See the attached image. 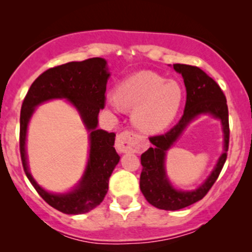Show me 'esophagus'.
Instances as JSON below:
<instances>
[{"instance_id": "esophagus-1", "label": "esophagus", "mask_w": 252, "mask_h": 252, "mask_svg": "<svg viewBox=\"0 0 252 252\" xmlns=\"http://www.w3.org/2000/svg\"><path fill=\"white\" fill-rule=\"evenodd\" d=\"M137 144V135L131 130H126L117 135L116 148L120 153L132 152Z\"/></svg>"}]
</instances>
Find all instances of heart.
<instances>
[{
    "label": "heart",
    "mask_w": 252,
    "mask_h": 252,
    "mask_svg": "<svg viewBox=\"0 0 252 252\" xmlns=\"http://www.w3.org/2000/svg\"><path fill=\"white\" fill-rule=\"evenodd\" d=\"M108 102L115 109H134L132 121L137 128L156 132L172 123L182 102V89L174 80L140 72L123 80L116 89V97Z\"/></svg>",
    "instance_id": "1"
}]
</instances>
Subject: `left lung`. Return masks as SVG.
<instances>
[{
	"mask_svg": "<svg viewBox=\"0 0 252 252\" xmlns=\"http://www.w3.org/2000/svg\"><path fill=\"white\" fill-rule=\"evenodd\" d=\"M173 67L182 74L186 86L187 97L184 115L180 121L167 132L150 136L149 141L153 147L141 155L142 172L140 176V189L147 201L158 209L168 211H176L189 206L201 200L209 193L226 161L230 141L226 97L220 86L206 72L196 66L174 63ZM201 113H210L222 121L224 131V153L213 174L198 190L192 192H181L173 189L166 179L164 172V156L190 121Z\"/></svg>",
	"mask_w": 252,
	"mask_h": 252,
	"instance_id": "8db88e82",
	"label": "left lung"
}]
</instances>
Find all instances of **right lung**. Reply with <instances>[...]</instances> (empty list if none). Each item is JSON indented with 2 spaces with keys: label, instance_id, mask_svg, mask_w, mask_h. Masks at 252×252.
<instances>
[{
  "label": "right lung",
  "instance_id": "1",
  "mask_svg": "<svg viewBox=\"0 0 252 252\" xmlns=\"http://www.w3.org/2000/svg\"><path fill=\"white\" fill-rule=\"evenodd\" d=\"M109 72L102 58L71 62L48 68L34 80L26 94L20 115V154L28 180L52 207L66 215H80L96 209L108 193L109 178L120 156L115 150V135L97 129L98 114L105 106ZM53 97H66L76 106L90 130V156L86 174L77 189L67 195H52L42 190L28 172L25 132L33 108Z\"/></svg>",
  "mask_w": 252,
  "mask_h": 252
}]
</instances>
